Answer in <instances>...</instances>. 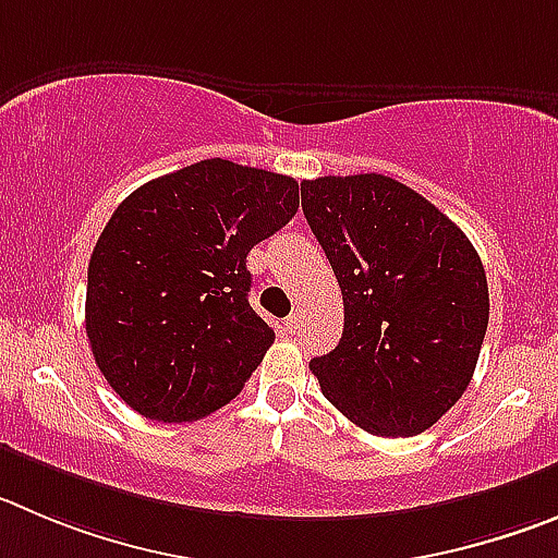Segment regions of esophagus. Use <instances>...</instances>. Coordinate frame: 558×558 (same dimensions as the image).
<instances>
[{"instance_id":"1","label":"esophagus","mask_w":558,"mask_h":558,"mask_svg":"<svg viewBox=\"0 0 558 558\" xmlns=\"http://www.w3.org/2000/svg\"><path fill=\"white\" fill-rule=\"evenodd\" d=\"M283 327H286V332H291V336H294V332H296V330H300V316H296V314L286 316Z\"/></svg>"}]
</instances>
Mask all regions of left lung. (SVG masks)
I'll use <instances>...</instances> for the list:
<instances>
[{
    "instance_id": "1",
    "label": "left lung",
    "mask_w": 558,
    "mask_h": 558,
    "mask_svg": "<svg viewBox=\"0 0 558 558\" xmlns=\"http://www.w3.org/2000/svg\"><path fill=\"white\" fill-rule=\"evenodd\" d=\"M300 190L343 296L341 341L311 361L322 393L372 435L429 429L476 368L490 319L482 258L397 179L325 175Z\"/></svg>"
}]
</instances>
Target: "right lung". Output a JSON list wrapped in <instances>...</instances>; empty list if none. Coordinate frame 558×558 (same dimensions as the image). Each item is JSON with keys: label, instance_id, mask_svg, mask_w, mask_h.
Listing matches in <instances>:
<instances>
[{"label": "right lung", "instance_id": "obj_1", "mask_svg": "<svg viewBox=\"0 0 558 558\" xmlns=\"http://www.w3.org/2000/svg\"><path fill=\"white\" fill-rule=\"evenodd\" d=\"M296 206L289 175L203 159L114 208L87 267L85 330L129 408L184 424L244 388L275 341L250 308L247 253Z\"/></svg>", "mask_w": 558, "mask_h": 558}]
</instances>
